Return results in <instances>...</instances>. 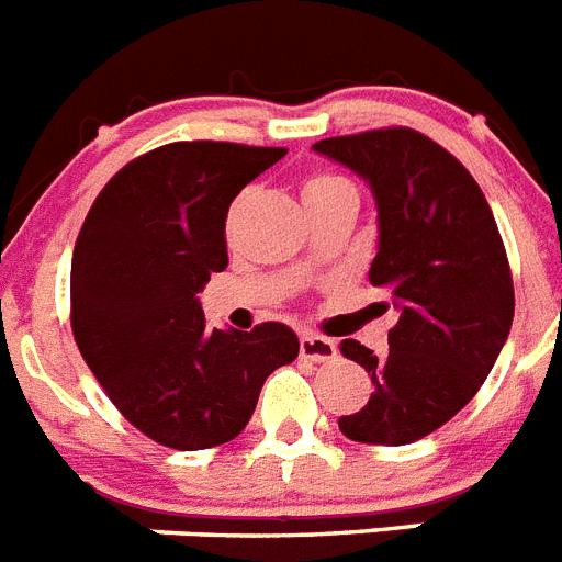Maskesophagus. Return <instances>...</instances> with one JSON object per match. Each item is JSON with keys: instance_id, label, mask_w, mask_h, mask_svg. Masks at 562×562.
Masks as SVG:
<instances>
[{"instance_id": "obj_1", "label": "esophagus", "mask_w": 562, "mask_h": 562, "mask_svg": "<svg viewBox=\"0 0 562 562\" xmlns=\"http://www.w3.org/2000/svg\"><path fill=\"white\" fill-rule=\"evenodd\" d=\"M300 353L311 362H328L336 356V341L319 334H302L300 336Z\"/></svg>"}]
</instances>
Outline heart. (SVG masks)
<instances>
[{
  "label": "heart",
  "mask_w": 562,
  "mask_h": 562,
  "mask_svg": "<svg viewBox=\"0 0 562 562\" xmlns=\"http://www.w3.org/2000/svg\"><path fill=\"white\" fill-rule=\"evenodd\" d=\"M341 189H353V183H350L345 175H339V172H314V175H308V178H305V183H302V198L314 200V198H322V194L341 192Z\"/></svg>",
  "instance_id": "b5f03b06"
}]
</instances>
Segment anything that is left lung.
<instances>
[{
    "mask_svg": "<svg viewBox=\"0 0 562 562\" xmlns=\"http://www.w3.org/2000/svg\"><path fill=\"white\" fill-rule=\"evenodd\" d=\"M314 149L373 192L379 251L370 282L387 288L398 308L384 356L341 341L373 393L339 429L350 441L413 443L472 402L509 336L515 288L504 240L475 178L416 130L339 135Z\"/></svg>",
    "mask_w": 562,
    "mask_h": 562,
    "instance_id": "8db88e82",
    "label": "left lung"
}]
</instances>
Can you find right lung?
Instances as JSON below:
<instances>
[{
	"label": "right lung",
	"mask_w": 562,
	"mask_h": 562,
	"mask_svg": "<svg viewBox=\"0 0 562 562\" xmlns=\"http://www.w3.org/2000/svg\"><path fill=\"white\" fill-rule=\"evenodd\" d=\"M282 146L178 140L110 178L78 232L70 322L126 422L172 450L237 438L266 379L300 353L282 322L209 330L198 294L228 266L226 214Z\"/></svg>",
	"instance_id": "right-lung-1"
}]
</instances>
